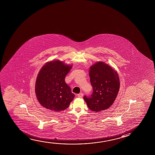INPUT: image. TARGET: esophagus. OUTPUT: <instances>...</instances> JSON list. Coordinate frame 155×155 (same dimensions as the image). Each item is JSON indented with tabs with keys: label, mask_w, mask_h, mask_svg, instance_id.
Wrapping results in <instances>:
<instances>
[{
	"label": "esophagus",
	"mask_w": 155,
	"mask_h": 155,
	"mask_svg": "<svg viewBox=\"0 0 155 155\" xmlns=\"http://www.w3.org/2000/svg\"><path fill=\"white\" fill-rule=\"evenodd\" d=\"M83 97V93H79L78 94H77V97Z\"/></svg>",
	"instance_id": "obj_1"
}]
</instances>
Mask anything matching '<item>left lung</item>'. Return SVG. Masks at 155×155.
Listing matches in <instances>:
<instances>
[{"mask_svg": "<svg viewBox=\"0 0 155 155\" xmlns=\"http://www.w3.org/2000/svg\"><path fill=\"white\" fill-rule=\"evenodd\" d=\"M89 75L93 87L90 97L84 99L90 110L100 112L112 106L120 88L119 76L112 68L103 62H98L90 68Z\"/></svg>", "mask_w": 155, "mask_h": 155, "instance_id": "left-lung-1", "label": "left lung"}]
</instances>
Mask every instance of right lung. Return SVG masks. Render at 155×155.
<instances>
[{
	"label": "right lung",
	"mask_w": 155,
	"mask_h": 155,
	"mask_svg": "<svg viewBox=\"0 0 155 155\" xmlns=\"http://www.w3.org/2000/svg\"><path fill=\"white\" fill-rule=\"evenodd\" d=\"M71 68L59 60L47 62L41 68L35 84L36 97L41 106L56 112L68 108L74 95L65 77Z\"/></svg>",
	"instance_id": "obj_1"
}]
</instances>
